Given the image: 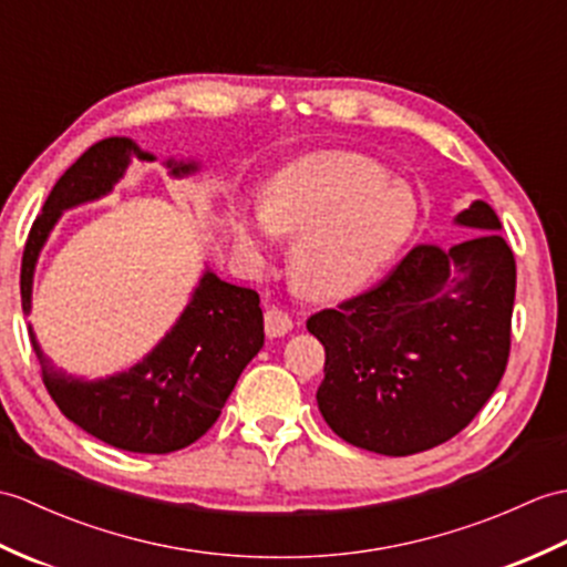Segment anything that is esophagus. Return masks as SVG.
<instances>
[{
    "mask_svg": "<svg viewBox=\"0 0 567 567\" xmlns=\"http://www.w3.org/2000/svg\"><path fill=\"white\" fill-rule=\"evenodd\" d=\"M289 331H292V319H289V316L282 309L270 307L266 311V336L268 338H282Z\"/></svg>",
    "mask_w": 567,
    "mask_h": 567,
    "instance_id": "1",
    "label": "esophagus"
}]
</instances>
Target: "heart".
<instances>
[{
  "instance_id": "1",
  "label": "heart",
  "mask_w": 567,
  "mask_h": 567,
  "mask_svg": "<svg viewBox=\"0 0 567 567\" xmlns=\"http://www.w3.org/2000/svg\"><path fill=\"white\" fill-rule=\"evenodd\" d=\"M260 224L234 221V244L262 260L268 234L297 236L289 251L295 282L338 299L360 292L399 256L417 224V203L377 162L319 154L285 166L262 188Z\"/></svg>"
}]
</instances>
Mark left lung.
<instances>
[{
    "label": "left lung",
    "instance_id": "8db88e82",
    "mask_svg": "<svg viewBox=\"0 0 567 567\" xmlns=\"http://www.w3.org/2000/svg\"><path fill=\"white\" fill-rule=\"evenodd\" d=\"M454 221L476 236L415 246L384 282L307 321L326 348L319 411L360 450L408 456L452 440L505 374L515 256L488 203Z\"/></svg>",
    "mask_w": 567,
    "mask_h": 567
}]
</instances>
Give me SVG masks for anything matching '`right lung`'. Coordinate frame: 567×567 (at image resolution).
Segmentation results:
<instances>
[{
	"label": "right lung",
	"instance_id": "right-lung-1",
	"mask_svg": "<svg viewBox=\"0 0 567 567\" xmlns=\"http://www.w3.org/2000/svg\"><path fill=\"white\" fill-rule=\"evenodd\" d=\"M154 162L127 137L89 147L64 171L35 217L21 260V307L31 311L38 256L64 209L94 203L123 178L130 162ZM168 176L195 174L197 162L166 159ZM41 362L43 384L64 417L96 440L135 454H168L200 440L217 423L244 367L262 348L258 292L219 280L205 270L193 297L152 352L125 372L105 379H76L55 370L29 326Z\"/></svg>",
	"mask_w": 567,
	"mask_h": 567
}]
</instances>
